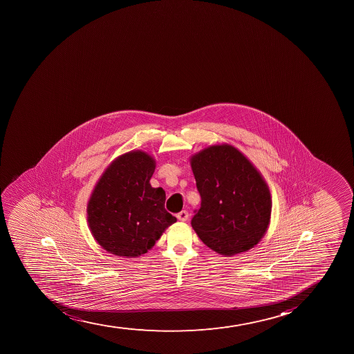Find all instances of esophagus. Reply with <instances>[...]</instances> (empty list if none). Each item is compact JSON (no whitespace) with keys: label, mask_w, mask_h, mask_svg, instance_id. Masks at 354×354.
<instances>
[{"label":"esophagus","mask_w":354,"mask_h":354,"mask_svg":"<svg viewBox=\"0 0 354 354\" xmlns=\"http://www.w3.org/2000/svg\"><path fill=\"white\" fill-rule=\"evenodd\" d=\"M176 218H178L180 221H188V218H189V214H188V211L187 210L180 211L179 214H176Z\"/></svg>","instance_id":"obj_1"}]
</instances>
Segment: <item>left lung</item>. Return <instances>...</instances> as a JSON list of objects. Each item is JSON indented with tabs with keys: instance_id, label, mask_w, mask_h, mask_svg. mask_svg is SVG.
<instances>
[{
	"instance_id": "obj_1",
	"label": "left lung",
	"mask_w": 354,
	"mask_h": 354,
	"mask_svg": "<svg viewBox=\"0 0 354 354\" xmlns=\"http://www.w3.org/2000/svg\"><path fill=\"white\" fill-rule=\"evenodd\" d=\"M190 164L202 201L192 226L204 245L224 256L257 245L269 226L272 205L262 175L227 144L204 149Z\"/></svg>"
}]
</instances>
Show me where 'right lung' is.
<instances>
[{
	"mask_svg": "<svg viewBox=\"0 0 354 354\" xmlns=\"http://www.w3.org/2000/svg\"><path fill=\"white\" fill-rule=\"evenodd\" d=\"M156 162L143 151L113 161L99 180L88 204L93 238L114 255H143L176 221L165 209L166 194L152 188Z\"/></svg>",
	"mask_w": 354,
	"mask_h": 354,
	"instance_id": "obj_1",
	"label": "right lung"
}]
</instances>
